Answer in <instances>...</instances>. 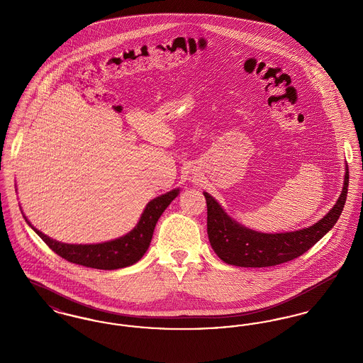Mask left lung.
<instances>
[{"label":"left lung","mask_w":363,"mask_h":363,"mask_svg":"<svg viewBox=\"0 0 363 363\" xmlns=\"http://www.w3.org/2000/svg\"><path fill=\"white\" fill-rule=\"evenodd\" d=\"M348 167L340 197L328 213L315 225L291 233L265 234L250 230L231 219L207 191L208 238L218 257L230 265L245 268L274 267L296 259L320 241L337 222L347 199Z\"/></svg>","instance_id":"left-lung-1"}]
</instances>
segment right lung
Returning <instances> with one entry per match:
<instances>
[{
    "instance_id": "obj_1",
    "label": "right lung",
    "mask_w": 363,
    "mask_h": 363,
    "mask_svg": "<svg viewBox=\"0 0 363 363\" xmlns=\"http://www.w3.org/2000/svg\"><path fill=\"white\" fill-rule=\"evenodd\" d=\"M178 194L179 189H174L155 197L147 204L144 212L140 216L138 225L132 231L117 240L102 243L72 245L55 241L40 233L39 230H36L34 225L28 222L26 215L23 216L35 233L60 257L88 268L120 269L136 264L138 259L144 256V253L150 247L157 219Z\"/></svg>"
}]
</instances>
